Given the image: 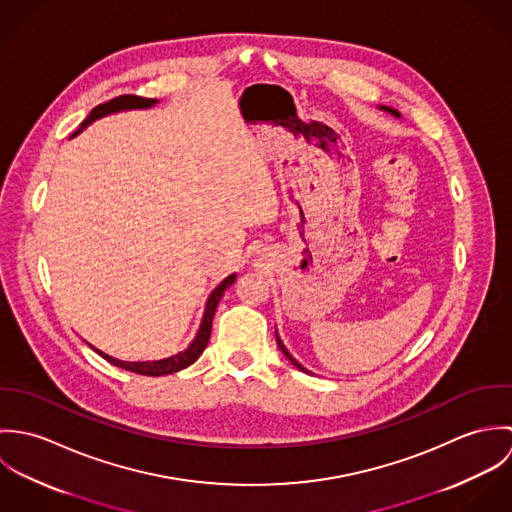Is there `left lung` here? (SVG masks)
I'll list each match as a JSON object with an SVG mask.
<instances>
[{
    "instance_id": "1",
    "label": "left lung",
    "mask_w": 512,
    "mask_h": 512,
    "mask_svg": "<svg viewBox=\"0 0 512 512\" xmlns=\"http://www.w3.org/2000/svg\"><path fill=\"white\" fill-rule=\"evenodd\" d=\"M384 110H388V112H392V114H394V116H400V114H398V112H396V110H392V108H384ZM276 341H278V347H280V349H282V353H284V355H286V359H288V361H290V363H292L293 366H297V368H299V370H303V372H307V370H305V368H303V366L299 365V363H297V361H295V359H293L292 355H290V353H288V349H286V347H284V343H282V339H280V337H278V333H276Z\"/></svg>"
}]
</instances>
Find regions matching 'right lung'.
I'll use <instances>...</instances> for the list:
<instances>
[{
	"label": "right lung",
	"instance_id": "1",
	"mask_svg": "<svg viewBox=\"0 0 512 512\" xmlns=\"http://www.w3.org/2000/svg\"><path fill=\"white\" fill-rule=\"evenodd\" d=\"M151 104H155V98H144V96H136V94H122V96H116L104 104H98L90 116L82 122V128H86L92 120L96 118H102L106 114H112V112H118V110H130V108H149ZM236 276L230 274L219 288L215 292L211 293L209 301H207V309H205V315H203V323H201V329L195 337V341L189 345V349H185L183 353L179 355H173L169 359H163V361H151V363H124V361H118V359H112L104 353H100L98 349H94L100 357H104L110 365L120 366V368H126L130 372H136V374H146V376H161V374H171V372H177L181 368H187L189 365H193L201 353L205 351L209 339H211V327H213V317H215V311H217V305H219L220 297L226 288H230L234 284Z\"/></svg>",
	"mask_w": 512,
	"mask_h": 512
}]
</instances>
